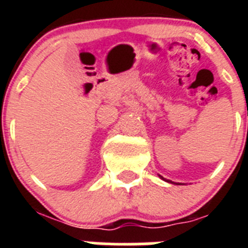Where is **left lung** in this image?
<instances>
[{
	"instance_id": "1",
	"label": "left lung",
	"mask_w": 248,
	"mask_h": 248,
	"mask_svg": "<svg viewBox=\"0 0 248 248\" xmlns=\"http://www.w3.org/2000/svg\"><path fill=\"white\" fill-rule=\"evenodd\" d=\"M159 177H160V179H163V180H164V181H166V183H170V184H175V183H172V181H171V180H166L165 177H163V176H161V175H159ZM176 185H179V184H176Z\"/></svg>"
}]
</instances>
